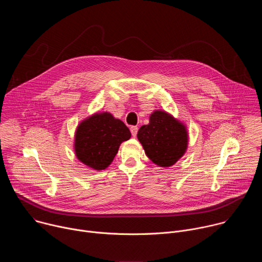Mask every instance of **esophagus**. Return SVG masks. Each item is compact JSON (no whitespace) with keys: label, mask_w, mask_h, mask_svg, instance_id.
Masks as SVG:
<instances>
[{"label":"esophagus","mask_w":262,"mask_h":262,"mask_svg":"<svg viewBox=\"0 0 262 262\" xmlns=\"http://www.w3.org/2000/svg\"><path fill=\"white\" fill-rule=\"evenodd\" d=\"M130 133L133 135V137H136L138 134V127L137 126H132L130 127Z\"/></svg>","instance_id":"1"}]
</instances>
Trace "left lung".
I'll return each instance as SVG.
<instances>
[{
  "instance_id": "8db88e82",
  "label": "left lung",
  "mask_w": 262,
  "mask_h": 262,
  "mask_svg": "<svg viewBox=\"0 0 262 262\" xmlns=\"http://www.w3.org/2000/svg\"><path fill=\"white\" fill-rule=\"evenodd\" d=\"M138 139L146 156L161 167H171L185 152L188 147V133L166 112L156 111L138 132Z\"/></svg>"
}]
</instances>
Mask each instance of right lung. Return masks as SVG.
<instances>
[{
    "instance_id": "add662e5",
    "label": "right lung",
    "mask_w": 262,
    "mask_h": 262,
    "mask_svg": "<svg viewBox=\"0 0 262 262\" xmlns=\"http://www.w3.org/2000/svg\"><path fill=\"white\" fill-rule=\"evenodd\" d=\"M128 127L110 113L95 114L83 121L76 133L74 149L78 159L95 170L105 169L123 141L130 138Z\"/></svg>"
}]
</instances>
